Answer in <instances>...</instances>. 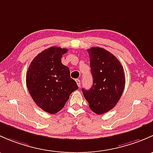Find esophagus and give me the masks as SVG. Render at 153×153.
Segmentation results:
<instances>
[{
	"instance_id": "34e87169",
	"label": "esophagus",
	"mask_w": 153,
	"mask_h": 153,
	"mask_svg": "<svg viewBox=\"0 0 153 153\" xmlns=\"http://www.w3.org/2000/svg\"><path fill=\"white\" fill-rule=\"evenodd\" d=\"M76 82L77 85H78L79 87H80V85H81V82H80V80L77 79H76Z\"/></svg>"
}]
</instances>
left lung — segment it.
I'll use <instances>...</instances> for the list:
<instances>
[{"label": "left lung", "instance_id": "1", "mask_svg": "<svg viewBox=\"0 0 153 153\" xmlns=\"http://www.w3.org/2000/svg\"><path fill=\"white\" fill-rule=\"evenodd\" d=\"M93 85L82 89L93 112L103 114L113 109L122 95L125 75L122 64L111 52L100 47L88 49Z\"/></svg>", "mask_w": 153, "mask_h": 153}]
</instances>
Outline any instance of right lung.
<instances>
[{"label": "right lung", "instance_id": "1", "mask_svg": "<svg viewBox=\"0 0 153 153\" xmlns=\"http://www.w3.org/2000/svg\"><path fill=\"white\" fill-rule=\"evenodd\" d=\"M66 48L52 46L37 54L26 73V86L37 105L54 114L63 108L70 94L78 89L70 70L61 62Z\"/></svg>", "mask_w": 153, "mask_h": 153}]
</instances>
